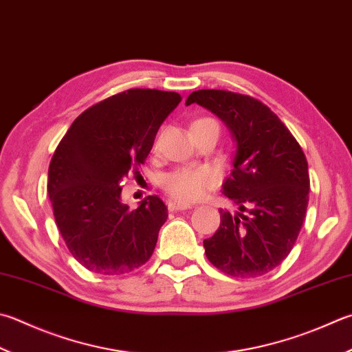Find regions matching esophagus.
I'll list each match as a JSON object with an SVG mask.
<instances>
[{
  "label": "esophagus",
  "instance_id": "obj_1",
  "mask_svg": "<svg viewBox=\"0 0 352 352\" xmlns=\"http://www.w3.org/2000/svg\"><path fill=\"white\" fill-rule=\"evenodd\" d=\"M188 208H191L190 204L179 202V201H170L168 202V210L170 211H184V210H188Z\"/></svg>",
  "mask_w": 352,
  "mask_h": 352
}]
</instances>
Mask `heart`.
<instances>
[{"label": "heart", "instance_id": "heart-1", "mask_svg": "<svg viewBox=\"0 0 352 352\" xmlns=\"http://www.w3.org/2000/svg\"><path fill=\"white\" fill-rule=\"evenodd\" d=\"M208 121H213V119H197L191 127H197V125ZM216 184L217 175L211 168L181 167L164 177L162 188L165 193L176 199V201L195 202L207 195V191L213 188Z\"/></svg>", "mask_w": 352, "mask_h": 352}]
</instances>
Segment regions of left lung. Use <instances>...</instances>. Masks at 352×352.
<instances>
[{"instance_id":"obj_1","label":"left lung","mask_w":352,"mask_h":352,"mask_svg":"<svg viewBox=\"0 0 352 352\" xmlns=\"http://www.w3.org/2000/svg\"><path fill=\"white\" fill-rule=\"evenodd\" d=\"M193 102L221 118L237 144L223 195L241 211L219 210L221 225L204 241L205 254L228 276L267 274L300 233L309 199L307 156L279 116L253 96L197 90L187 98V105Z\"/></svg>"}]
</instances>
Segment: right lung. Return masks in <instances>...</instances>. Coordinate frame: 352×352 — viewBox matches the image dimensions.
I'll list each match as a JSON object with an SVG mask.
<instances>
[{
  "instance_id": "obj_1",
  "label": "right lung",
  "mask_w": 352,
  "mask_h": 352,
  "mask_svg": "<svg viewBox=\"0 0 352 352\" xmlns=\"http://www.w3.org/2000/svg\"><path fill=\"white\" fill-rule=\"evenodd\" d=\"M181 101L176 91H121L82 111L58 144L47 184L53 216L72 256L91 273H130L153 254L168 210L157 196L130 210L121 184L139 173Z\"/></svg>"
}]
</instances>
